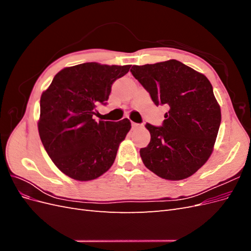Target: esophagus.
I'll list each match as a JSON object with an SVG mask.
<instances>
[{
    "label": "esophagus",
    "mask_w": 251,
    "mask_h": 251,
    "mask_svg": "<svg viewBox=\"0 0 251 251\" xmlns=\"http://www.w3.org/2000/svg\"><path fill=\"white\" fill-rule=\"evenodd\" d=\"M141 126L138 125V124H135V123H132V128H137V127H140Z\"/></svg>",
    "instance_id": "esophagus-1"
}]
</instances>
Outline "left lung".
Listing matches in <instances>:
<instances>
[{
  "label": "left lung",
  "mask_w": 251,
  "mask_h": 251,
  "mask_svg": "<svg viewBox=\"0 0 251 251\" xmlns=\"http://www.w3.org/2000/svg\"><path fill=\"white\" fill-rule=\"evenodd\" d=\"M131 72L156 105L165 104L162 126L150 124L142 162L157 176L178 181L191 177L208 160L221 124V109L204 74L179 60L133 66Z\"/></svg>",
  "instance_id": "obj_1"
}]
</instances>
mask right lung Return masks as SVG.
Returning <instances> with one entry per match:
<instances>
[{
	"mask_svg": "<svg viewBox=\"0 0 251 251\" xmlns=\"http://www.w3.org/2000/svg\"><path fill=\"white\" fill-rule=\"evenodd\" d=\"M131 66L85 63L60 70L41 96L37 123L43 146L57 169L78 181L96 179L116 158L131 130L127 118L96 121V108L105 104L112 83Z\"/></svg>",
	"mask_w": 251,
	"mask_h": 251,
	"instance_id": "right-lung-1",
	"label": "right lung"
}]
</instances>
